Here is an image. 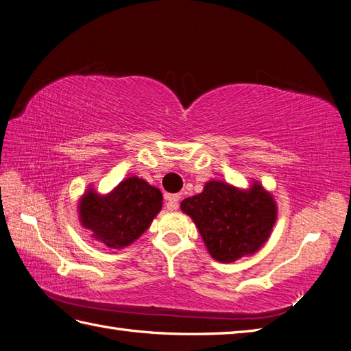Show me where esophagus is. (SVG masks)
Instances as JSON below:
<instances>
[{
    "mask_svg": "<svg viewBox=\"0 0 351 351\" xmlns=\"http://www.w3.org/2000/svg\"><path fill=\"white\" fill-rule=\"evenodd\" d=\"M166 208L169 210H176L179 208V195L178 194H167L166 195Z\"/></svg>",
    "mask_w": 351,
    "mask_h": 351,
    "instance_id": "1",
    "label": "esophagus"
}]
</instances>
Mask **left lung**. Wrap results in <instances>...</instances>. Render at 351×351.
Instances as JSON below:
<instances>
[{"instance_id":"1","label":"left lung","mask_w":351,"mask_h":351,"mask_svg":"<svg viewBox=\"0 0 351 351\" xmlns=\"http://www.w3.org/2000/svg\"><path fill=\"white\" fill-rule=\"evenodd\" d=\"M181 209L197 226L209 254L223 263L254 254L276 221V203L258 182L250 190H239L227 182L209 181L202 193L184 199Z\"/></svg>"}]
</instances>
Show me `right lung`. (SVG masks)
Instances as JSON below:
<instances>
[{
  "mask_svg": "<svg viewBox=\"0 0 351 351\" xmlns=\"http://www.w3.org/2000/svg\"><path fill=\"white\" fill-rule=\"evenodd\" d=\"M161 206V191L132 176L106 195L89 189L79 202V219L95 241L109 248H124L148 229Z\"/></svg>",
  "mask_w": 351,
  "mask_h": 351,
  "instance_id": "right-lung-1",
  "label": "right lung"
}]
</instances>
